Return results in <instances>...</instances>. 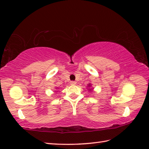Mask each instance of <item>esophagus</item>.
I'll list each match as a JSON object with an SVG mask.
<instances>
[{
    "label": "esophagus",
    "mask_w": 149,
    "mask_h": 149,
    "mask_svg": "<svg viewBox=\"0 0 149 149\" xmlns=\"http://www.w3.org/2000/svg\"><path fill=\"white\" fill-rule=\"evenodd\" d=\"M70 84L72 85H75V84H76V82L74 81H72L70 82Z\"/></svg>",
    "instance_id": "obj_1"
}]
</instances>
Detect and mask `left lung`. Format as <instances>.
Returning <instances> with one entry per match:
<instances>
[{"label": "left lung", "mask_w": 149, "mask_h": 149, "mask_svg": "<svg viewBox=\"0 0 149 149\" xmlns=\"http://www.w3.org/2000/svg\"><path fill=\"white\" fill-rule=\"evenodd\" d=\"M91 86H92V85L91 84H88V85H87V87H89V89H88V90H89L90 92L93 91V88H91Z\"/></svg>", "instance_id": "1"}]
</instances>
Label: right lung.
Segmentation results:
<instances>
[{
  "label": "right lung",
  "instance_id": "1",
  "mask_svg": "<svg viewBox=\"0 0 149 149\" xmlns=\"http://www.w3.org/2000/svg\"><path fill=\"white\" fill-rule=\"evenodd\" d=\"M58 89V88H56V89ZM55 91V92H57V91Z\"/></svg>",
  "mask_w": 149,
  "mask_h": 149
}]
</instances>
